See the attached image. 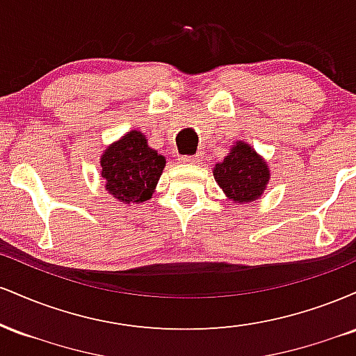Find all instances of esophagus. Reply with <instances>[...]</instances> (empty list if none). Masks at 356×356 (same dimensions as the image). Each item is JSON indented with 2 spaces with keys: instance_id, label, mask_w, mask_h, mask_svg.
I'll use <instances>...</instances> for the list:
<instances>
[{
  "instance_id": "34e87169",
  "label": "esophagus",
  "mask_w": 356,
  "mask_h": 356,
  "mask_svg": "<svg viewBox=\"0 0 356 356\" xmlns=\"http://www.w3.org/2000/svg\"><path fill=\"white\" fill-rule=\"evenodd\" d=\"M181 161L184 164H199L201 157L199 155H184V157H181Z\"/></svg>"
}]
</instances>
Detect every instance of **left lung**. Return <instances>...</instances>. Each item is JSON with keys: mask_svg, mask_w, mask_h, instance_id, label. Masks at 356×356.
<instances>
[{"mask_svg": "<svg viewBox=\"0 0 356 356\" xmlns=\"http://www.w3.org/2000/svg\"><path fill=\"white\" fill-rule=\"evenodd\" d=\"M216 182L232 204L254 202L266 191L269 165L248 142L236 140L224 161L212 169Z\"/></svg>", "mask_w": 356, "mask_h": 356, "instance_id": "obj_1", "label": "left lung"}]
</instances>
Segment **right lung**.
Wrapping results in <instances>:
<instances>
[{"label":"right lung","instance_id":"1","mask_svg":"<svg viewBox=\"0 0 356 356\" xmlns=\"http://www.w3.org/2000/svg\"><path fill=\"white\" fill-rule=\"evenodd\" d=\"M100 167L105 191L130 206L152 199L164 172L165 157L147 144L144 134L130 130L104 150Z\"/></svg>","mask_w":356,"mask_h":356}]
</instances>
